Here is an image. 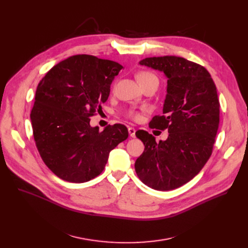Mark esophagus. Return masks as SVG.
Here are the masks:
<instances>
[{
	"instance_id": "esophagus-1",
	"label": "esophagus",
	"mask_w": 248,
	"mask_h": 248,
	"mask_svg": "<svg viewBox=\"0 0 248 248\" xmlns=\"http://www.w3.org/2000/svg\"><path fill=\"white\" fill-rule=\"evenodd\" d=\"M135 128L134 127H131V126H128V133L131 137H135Z\"/></svg>"
}]
</instances>
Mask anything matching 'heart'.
Returning a JSON list of instances; mask_svg holds the SVG:
<instances>
[{
  "label": "heart",
  "mask_w": 248,
  "mask_h": 248,
  "mask_svg": "<svg viewBox=\"0 0 248 248\" xmlns=\"http://www.w3.org/2000/svg\"><path fill=\"white\" fill-rule=\"evenodd\" d=\"M137 78H138L140 84L142 85V86L147 85V84H150V83H156L157 85L159 84V79H158L157 76L154 75V74L151 73V72H147V70H145V72L139 73L138 76H137ZM127 116H128L130 119L135 120V121L139 120V118H140L139 113H137V112H135V111H129V112L127 113Z\"/></svg>",
  "instance_id": "obj_1"
}]
</instances>
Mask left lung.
Listing matches in <instances>:
<instances>
[{"instance_id":"left-lung-1","label":"left lung","mask_w":248,"mask_h":248,"mask_svg":"<svg viewBox=\"0 0 248 248\" xmlns=\"http://www.w3.org/2000/svg\"><path fill=\"white\" fill-rule=\"evenodd\" d=\"M139 63L168 78L163 116H155L149 127L167 129L169 136L157 143L147 131H136L145 148L135 171L153 189H175L192 180L213 152L220 122L217 88L204 66L185 58L153 57Z\"/></svg>"}]
</instances>
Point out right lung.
Masks as SVG:
<instances>
[{
	"label": "right lung",
	"instance_id": "right-lung-1",
	"mask_svg": "<svg viewBox=\"0 0 248 248\" xmlns=\"http://www.w3.org/2000/svg\"><path fill=\"white\" fill-rule=\"evenodd\" d=\"M123 67L114 61L76 55L40 80L30 114L33 136L43 162L60 179L81 184L96 178L110 152L128 137L124 124L100 131L89 124Z\"/></svg>",
	"mask_w": 248,
	"mask_h": 248
}]
</instances>
